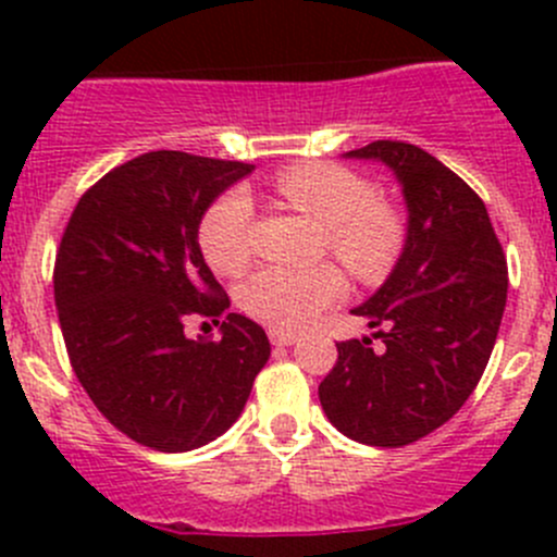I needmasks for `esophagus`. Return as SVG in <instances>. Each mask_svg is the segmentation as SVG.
Instances as JSON below:
<instances>
[{"label": "esophagus", "mask_w": 557, "mask_h": 557, "mask_svg": "<svg viewBox=\"0 0 557 557\" xmlns=\"http://www.w3.org/2000/svg\"><path fill=\"white\" fill-rule=\"evenodd\" d=\"M269 342H272L274 347H288L296 342V331H288V329H269Z\"/></svg>", "instance_id": "1"}]
</instances>
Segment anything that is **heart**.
<instances>
[{"instance_id": "obj_1", "label": "heart", "mask_w": 557, "mask_h": 557, "mask_svg": "<svg viewBox=\"0 0 557 557\" xmlns=\"http://www.w3.org/2000/svg\"><path fill=\"white\" fill-rule=\"evenodd\" d=\"M274 190L323 226V247L361 283H377L404 247V223L361 174L336 164H299L274 177ZM256 210L243 188L218 196L199 223L207 263L221 274L243 272L252 256ZM345 296V274L323 261L314 267H261L239 285V307L274 329H305Z\"/></svg>"}]
</instances>
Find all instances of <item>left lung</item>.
I'll list each match as a JSON object with an SVG mask.
<instances>
[{
	"instance_id": "8db88e82",
	"label": "left lung",
	"mask_w": 557,
	"mask_h": 557,
	"mask_svg": "<svg viewBox=\"0 0 557 557\" xmlns=\"http://www.w3.org/2000/svg\"><path fill=\"white\" fill-rule=\"evenodd\" d=\"M347 156L396 172L409 228L391 277L352 310L383 345L339 342L318 396L350 440L404 447L445 425L480 383L507 307V256L485 201L418 145L377 139Z\"/></svg>"
}]
</instances>
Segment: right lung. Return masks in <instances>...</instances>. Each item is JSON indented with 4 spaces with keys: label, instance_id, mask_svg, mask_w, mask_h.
Returning a JSON list of instances; mask_svg holds the SVG:
<instances>
[{
    "label": "right lung",
    "instance_id": "right-lung-1",
    "mask_svg": "<svg viewBox=\"0 0 557 557\" xmlns=\"http://www.w3.org/2000/svg\"><path fill=\"white\" fill-rule=\"evenodd\" d=\"M252 164L153 150L107 172L72 210L53 296L72 372L94 407L137 445L185 453L245 409L269 361L263 329L228 312L199 247L207 207ZM222 324L218 343L188 341V319Z\"/></svg>",
    "mask_w": 557,
    "mask_h": 557
}]
</instances>
